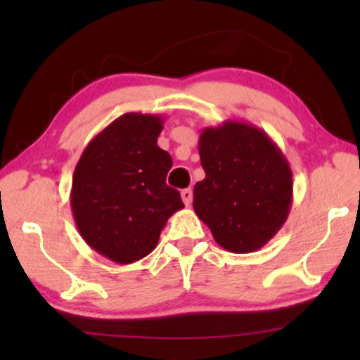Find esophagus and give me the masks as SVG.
I'll use <instances>...</instances> for the list:
<instances>
[{"instance_id": "34e87169", "label": "esophagus", "mask_w": 360, "mask_h": 360, "mask_svg": "<svg viewBox=\"0 0 360 360\" xmlns=\"http://www.w3.org/2000/svg\"><path fill=\"white\" fill-rule=\"evenodd\" d=\"M181 200H184V203L186 206L191 205V200H193V191H191V188L181 190Z\"/></svg>"}]
</instances>
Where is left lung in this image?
Returning <instances> with one entry per match:
<instances>
[{"label": "left lung", "instance_id": "8db88e82", "mask_svg": "<svg viewBox=\"0 0 360 360\" xmlns=\"http://www.w3.org/2000/svg\"><path fill=\"white\" fill-rule=\"evenodd\" d=\"M198 150L206 176L193 188L196 216L229 252L264 248L292 208V169L282 150L262 129L243 121L206 127Z\"/></svg>", "mask_w": 360, "mask_h": 360}]
</instances>
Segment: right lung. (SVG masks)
I'll use <instances>...</instances> for the list:
<instances>
[{
  "instance_id": "add662e5",
  "label": "right lung",
  "mask_w": 360,
  "mask_h": 360,
  "mask_svg": "<svg viewBox=\"0 0 360 360\" xmlns=\"http://www.w3.org/2000/svg\"><path fill=\"white\" fill-rule=\"evenodd\" d=\"M164 117L126 112L93 137L73 172L70 205L78 233L116 264L155 249L180 193L165 184L169 152L157 146Z\"/></svg>"
}]
</instances>
